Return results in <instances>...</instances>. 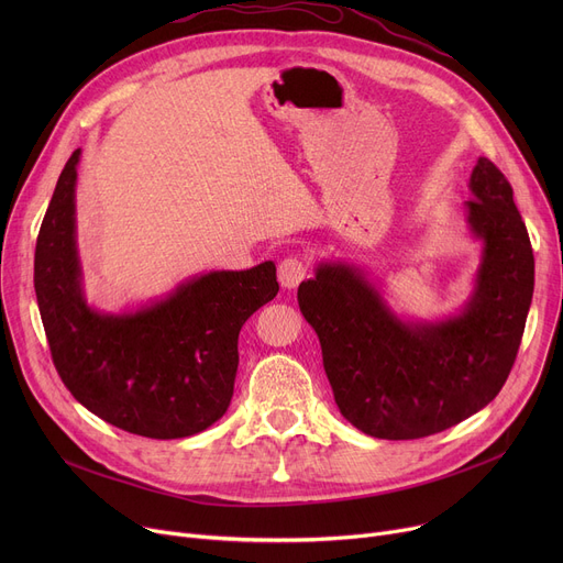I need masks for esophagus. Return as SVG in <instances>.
I'll return each mask as SVG.
<instances>
[{
  "label": "esophagus",
  "mask_w": 563,
  "mask_h": 563,
  "mask_svg": "<svg viewBox=\"0 0 563 563\" xmlns=\"http://www.w3.org/2000/svg\"><path fill=\"white\" fill-rule=\"evenodd\" d=\"M308 272H310L308 262L303 257L291 255L278 264V280L283 287L294 289V287H299V283L308 276Z\"/></svg>",
  "instance_id": "obj_1"
}]
</instances>
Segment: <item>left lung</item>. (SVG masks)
<instances>
[{
	"mask_svg": "<svg viewBox=\"0 0 563 563\" xmlns=\"http://www.w3.org/2000/svg\"><path fill=\"white\" fill-rule=\"evenodd\" d=\"M465 214L484 242L463 312L401 321L349 264L317 266L299 285L342 416L367 435L412 440L445 431L490 404L516 363L534 294V253L514 189L490 159L470 175Z\"/></svg>",
	"mask_w": 563,
	"mask_h": 563,
	"instance_id": "8db88e82",
	"label": "left lung"
}]
</instances>
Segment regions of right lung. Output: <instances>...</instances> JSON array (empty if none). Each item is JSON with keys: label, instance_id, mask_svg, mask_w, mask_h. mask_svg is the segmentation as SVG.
<instances>
[{"label": "right lung", "instance_id": "obj_1", "mask_svg": "<svg viewBox=\"0 0 563 563\" xmlns=\"http://www.w3.org/2000/svg\"><path fill=\"white\" fill-rule=\"evenodd\" d=\"M79 153L58 175L34 260V287L54 367L104 422L143 438H187L230 406L246 319L278 294L276 264L210 272L136 312L104 314L84 299L75 242Z\"/></svg>", "mask_w": 563, "mask_h": 563}]
</instances>
